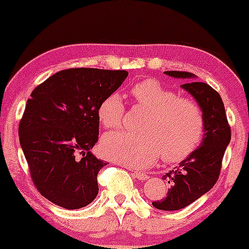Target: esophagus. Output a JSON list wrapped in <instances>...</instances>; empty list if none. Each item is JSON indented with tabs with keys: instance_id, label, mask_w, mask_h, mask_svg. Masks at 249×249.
I'll use <instances>...</instances> for the list:
<instances>
[{
	"instance_id": "esophagus-1",
	"label": "esophagus",
	"mask_w": 249,
	"mask_h": 249,
	"mask_svg": "<svg viewBox=\"0 0 249 249\" xmlns=\"http://www.w3.org/2000/svg\"><path fill=\"white\" fill-rule=\"evenodd\" d=\"M133 176L136 177L137 179L141 180V181H145V180L148 179V176L146 173H142V172H134Z\"/></svg>"
}]
</instances>
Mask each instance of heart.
<instances>
[{"instance_id":"b5f03b06","label":"heart","mask_w":249,"mask_h":249,"mask_svg":"<svg viewBox=\"0 0 249 249\" xmlns=\"http://www.w3.org/2000/svg\"><path fill=\"white\" fill-rule=\"evenodd\" d=\"M137 105L148 112L142 123V134L110 132L102 138L103 153L127 167L142 168L162 160H184L198 147L204 134V113L192 98L179 97L154 79H145L131 89ZM125 107L118 93H111L101 103L98 118L105 127L123 124Z\"/></svg>"}]
</instances>
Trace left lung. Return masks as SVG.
Returning a JSON list of instances; mask_svg holds the SVG:
<instances>
[{"mask_svg": "<svg viewBox=\"0 0 249 249\" xmlns=\"http://www.w3.org/2000/svg\"><path fill=\"white\" fill-rule=\"evenodd\" d=\"M167 76L181 78L180 85L196 99L204 113V136L201 142L178 167L165 174L162 180L170 184L166 196L153 201V207L161 211L185 208L206 194L219 178L226 147L231 142V127L226 117L221 97L196 76L184 71H165Z\"/></svg>", "mask_w": 249, "mask_h": 249, "instance_id": "1", "label": "left lung"}]
</instances>
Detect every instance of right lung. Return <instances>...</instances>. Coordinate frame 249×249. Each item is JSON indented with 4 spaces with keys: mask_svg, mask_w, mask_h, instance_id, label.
Segmentation results:
<instances>
[{
    "mask_svg": "<svg viewBox=\"0 0 249 249\" xmlns=\"http://www.w3.org/2000/svg\"><path fill=\"white\" fill-rule=\"evenodd\" d=\"M127 75L62 70L31 92L19 122V142L37 190L57 206L78 210L98 194L97 174L107 165L91 153L98 141V107Z\"/></svg>",
    "mask_w": 249,
    "mask_h": 249,
    "instance_id": "1",
    "label": "right lung"
}]
</instances>
